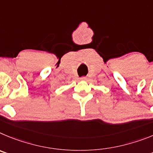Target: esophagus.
I'll use <instances>...</instances> for the list:
<instances>
[{
	"label": "esophagus",
	"mask_w": 153,
	"mask_h": 153,
	"mask_svg": "<svg viewBox=\"0 0 153 153\" xmlns=\"http://www.w3.org/2000/svg\"><path fill=\"white\" fill-rule=\"evenodd\" d=\"M86 79H87L86 77H82V78H81V80H83V81H85V80Z\"/></svg>",
	"instance_id": "1"
}]
</instances>
